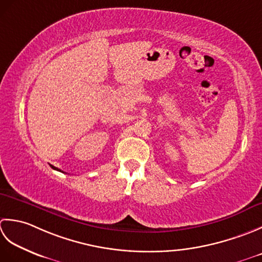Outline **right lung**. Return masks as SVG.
<instances>
[{
	"label": "right lung",
	"mask_w": 262,
	"mask_h": 262,
	"mask_svg": "<svg viewBox=\"0 0 262 262\" xmlns=\"http://www.w3.org/2000/svg\"><path fill=\"white\" fill-rule=\"evenodd\" d=\"M51 166H52V168H53V169H56V170H58V172H62V173H64V172H63V170H61V169H58V168H56L55 166H53V165H51Z\"/></svg>",
	"instance_id": "right-lung-1"
}]
</instances>
